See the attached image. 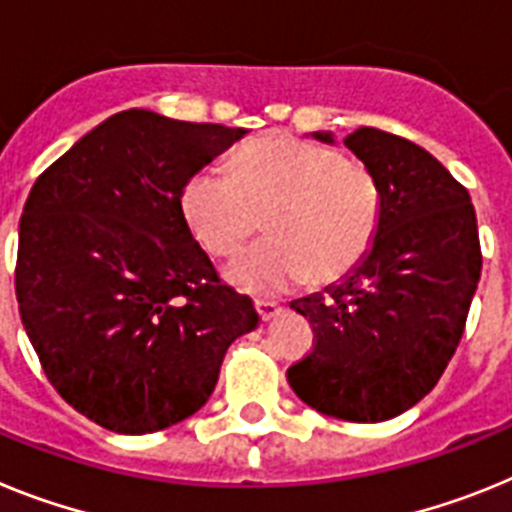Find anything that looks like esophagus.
Instances as JSON below:
<instances>
[{
	"label": "esophagus",
	"mask_w": 512,
	"mask_h": 512,
	"mask_svg": "<svg viewBox=\"0 0 512 512\" xmlns=\"http://www.w3.org/2000/svg\"><path fill=\"white\" fill-rule=\"evenodd\" d=\"M255 306H257V314H260L262 322H270V319H275L283 311V306L278 304V301L260 299V301H255Z\"/></svg>",
	"instance_id": "esophagus-1"
}]
</instances>
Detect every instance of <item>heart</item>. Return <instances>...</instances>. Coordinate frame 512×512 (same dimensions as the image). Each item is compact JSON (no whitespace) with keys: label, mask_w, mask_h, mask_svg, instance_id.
I'll list each match as a JSON object with an SVG mask.
<instances>
[{"label":"heart","mask_w":512,"mask_h":512,"mask_svg":"<svg viewBox=\"0 0 512 512\" xmlns=\"http://www.w3.org/2000/svg\"><path fill=\"white\" fill-rule=\"evenodd\" d=\"M193 237L234 257L262 226L270 237L229 268L247 293L275 296L309 281L330 286L368 257L381 224L379 182L330 146L265 136L231 157L229 175L195 172L180 195Z\"/></svg>","instance_id":"b5f03b06"}]
</instances>
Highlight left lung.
<instances>
[{"label": "left lung", "instance_id": "8db88e82", "mask_svg": "<svg viewBox=\"0 0 512 512\" xmlns=\"http://www.w3.org/2000/svg\"><path fill=\"white\" fill-rule=\"evenodd\" d=\"M311 136L335 144L330 131ZM345 146L379 182V234L340 283L291 301L317 342L286 376L311 410L381 422L415 407L446 371L482 250L469 193L433 154L379 128H358Z\"/></svg>", "mask_w": 512, "mask_h": 512}]
</instances>
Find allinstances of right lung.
<instances>
[{"label": "right lung", "mask_w": 512, "mask_h": 512, "mask_svg": "<svg viewBox=\"0 0 512 512\" xmlns=\"http://www.w3.org/2000/svg\"><path fill=\"white\" fill-rule=\"evenodd\" d=\"M244 128L123 110L35 180L20 219L22 327L61 397L144 435L195 415L226 348L257 327L182 216L185 182Z\"/></svg>", "instance_id": "right-lung-1"}]
</instances>
